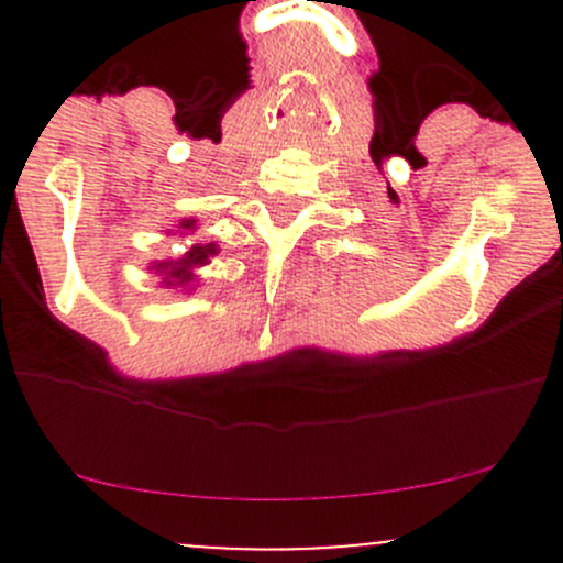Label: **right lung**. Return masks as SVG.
Here are the masks:
<instances>
[{
	"label": "right lung",
	"mask_w": 563,
	"mask_h": 563,
	"mask_svg": "<svg viewBox=\"0 0 563 563\" xmlns=\"http://www.w3.org/2000/svg\"><path fill=\"white\" fill-rule=\"evenodd\" d=\"M198 229L196 218H181L176 223V229H168V234H179L187 236ZM218 255V245L214 242H196L185 250L181 258H163V261H152L150 272H155L161 277V288H181V291H192V280H196V269L198 266L209 264V258Z\"/></svg>",
	"instance_id": "obj_1"
}]
</instances>
